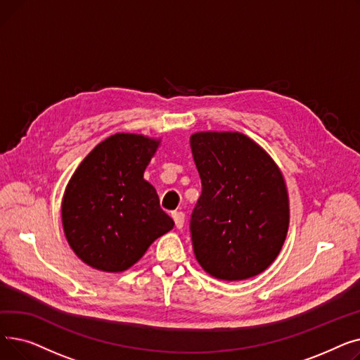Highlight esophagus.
<instances>
[{
	"instance_id": "esophagus-1",
	"label": "esophagus",
	"mask_w": 360,
	"mask_h": 360,
	"mask_svg": "<svg viewBox=\"0 0 360 360\" xmlns=\"http://www.w3.org/2000/svg\"><path fill=\"white\" fill-rule=\"evenodd\" d=\"M172 217L175 220V226L178 229H182L184 228V221H185V214L182 212H174L172 213Z\"/></svg>"
}]
</instances>
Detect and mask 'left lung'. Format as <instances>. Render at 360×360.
<instances>
[{
	"label": "left lung",
	"mask_w": 360,
	"mask_h": 360,
	"mask_svg": "<svg viewBox=\"0 0 360 360\" xmlns=\"http://www.w3.org/2000/svg\"><path fill=\"white\" fill-rule=\"evenodd\" d=\"M190 141L202 186L191 216L195 258L219 280L255 277L277 258L289 229L281 170L238 131H201Z\"/></svg>",
	"instance_id": "1"
}]
</instances>
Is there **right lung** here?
<instances>
[{
	"instance_id": "right-lung-1",
	"label": "right lung",
	"mask_w": 360,
	"mask_h": 360,
	"mask_svg": "<svg viewBox=\"0 0 360 360\" xmlns=\"http://www.w3.org/2000/svg\"><path fill=\"white\" fill-rule=\"evenodd\" d=\"M160 139L117 132L75 169L61 204L67 242L83 262L106 273L128 270L174 228L143 175Z\"/></svg>"
}]
</instances>
